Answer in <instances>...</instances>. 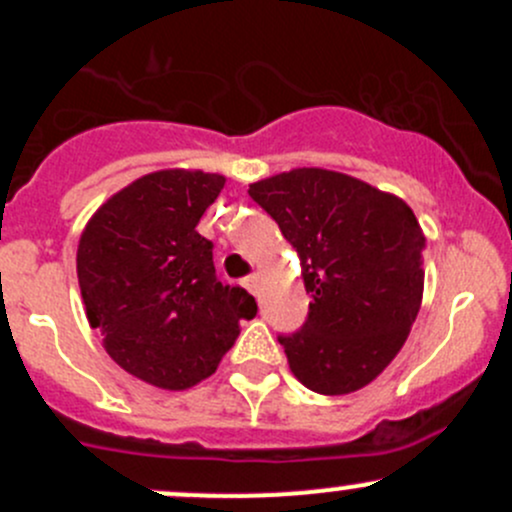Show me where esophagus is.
I'll use <instances>...</instances> for the list:
<instances>
[{
    "label": "esophagus",
    "mask_w": 512,
    "mask_h": 512,
    "mask_svg": "<svg viewBox=\"0 0 512 512\" xmlns=\"http://www.w3.org/2000/svg\"><path fill=\"white\" fill-rule=\"evenodd\" d=\"M242 285H245L247 289H250L252 294H260V275H250V277H245V280H242Z\"/></svg>",
    "instance_id": "esophagus-1"
}]
</instances>
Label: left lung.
Listing matches in <instances>:
<instances>
[{"label":"left lung","instance_id":"obj_1","mask_svg":"<svg viewBox=\"0 0 512 512\" xmlns=\"http://www.w3.org/2000/svg\"><path fill=\"white\" fill-rule=\"evenodd\" d=\"M297 250L307 322L280 334L289 369L324 396L371 384L401 352L421 309L426 247L414 210L352 175L294 168L250 185Z\"/></svg>","mask_w":512,"mask_h":512}]
</instances>
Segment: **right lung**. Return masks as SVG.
<instances>
[{
    "label": "right lung",
    "instance_id": "obj_1",
    "mask_svg": "<svg viewBox=\"0 0 512 512\" xmlns=\"http://www.w3.org/2000/svg\"><path fill=\"white\" fill-rule=\"evenodd\" d=\"M225 178L170 168L133 180L96 210L76 252L86 317L121 369L183 391L215 374L257 302L215 275L195 227Z\"/></svg>",
    "mask_w": 512,
    "mask_h": 512
}]
</instances>
